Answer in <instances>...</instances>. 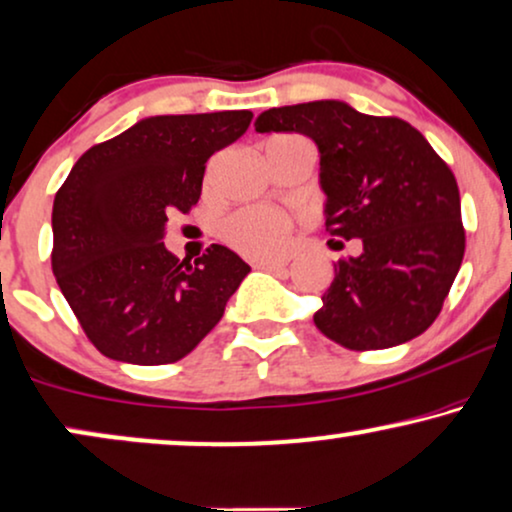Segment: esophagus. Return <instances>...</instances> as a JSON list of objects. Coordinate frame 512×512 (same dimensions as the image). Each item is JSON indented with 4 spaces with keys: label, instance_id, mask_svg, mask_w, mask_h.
<instances>
[{
    "label": "esophagus",
    "instance_id": "1",
    "mask_svg": "<svg viewBox=\"0 0 512 512\" xmlns=\"http://www.w3.org/2000/svg\"><path fill=\"white\" fill-rule=\"evenodd\" d=\"M255 267L267 269V271H283L288 267V260H257Z\"/></svg>",
    "mask_w": 512,
    "mask_h": 512
}]
</instances>
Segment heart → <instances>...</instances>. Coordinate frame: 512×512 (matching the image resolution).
<instances>
[{"label":"heart","instance_id":"obj_1","mask_svg":"<svg viewBox=\"0 0 512 512\" xmlns=\"http://www.w3.org/2000/svg\"><path fill=\"white\" fill-rule=\"evenodd\" d=\"M222 236L245 257H271L290 245L293 219L271 208H245L226 219Z\"/></svg>","mask_w":512,"mask_h":512}]
</instances>
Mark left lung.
Listing matches in <instances>:
<instances>
[{"label":"left lung","mask_w":512,"mask_h":512,"mask_svg":"<svg viewBox=\"0 0 512 512\" xmlns=\"http://www.w3.org/2000/svg\"><path fill=\"white\" fill-rule=\"evenodd\" d=\"M255 129L314 141L326 231L364 245L361 255L335 264L316 328L357 352L428 331L465 252L456 177L428 139L406 120L359 113L342 101L269 108Z\"/></svg>","instance_id":"obj_1"}]
</instances>
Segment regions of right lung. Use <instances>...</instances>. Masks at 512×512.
Instances as JSON below:
<instances>
[{
    "instance_id": "right-lung-1",
    "label": "right lung",
    "mask_w": 512,
    "mask_h": 512,
    "mask_svg": "<svg viewBox=\"0 0 512 512\" xmlns=\"http://www.w3.org/2000/svg\"><path fill=\"white\" fill-rule=\"evenodd\" d=\"M250 120V111L146 118L82 153L56 191L51 269L103 357L174 364L222 319L248 264L217 243L179 260L163 241L167 217L198 203L210 155Z\"/></svg>"
}]
</instances>
